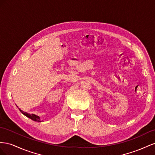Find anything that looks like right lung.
Wrapping results in <instances>:
<instances>
[{
  "label": "right lung",
  "instance_id": "1",
  "mask_svg": "<svg viewBox=\"0 0 155 155\" xmlns=\"http://www.w3.org/2000/svg\"><path fill=\"white\" fill-rule=\"evenodd\" d=\"M19 110H20L22 114H23V115H25V116H26L27 117H28V118H30V119H32L33 121H37V122H41V120L40 119V117H39V116H36V115L33 114H28V113H27V112H25L22 111V110H21L20 108H19Z\"/></svg>",
  "mask_w": 155,
  "mask_h": 155
}]
</instances>
